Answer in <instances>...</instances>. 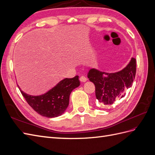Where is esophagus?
I'll return each mask as SVG.
<instances>
[{"instance_id":"34e87169","label":"esophagus","mask_w":155,"mask_h":155,"mask_svg":"<svg viewBox=\"0 0 155 155\" xmlns=\"http://www.w3.org/2000/svg\"><path fill=\"white\" fill-rule=\"evenodd\" d=\"M79 81H80L81 82H85L87 81V78L85 76H82L79 78Z\"/></svg>"}]
</instances>
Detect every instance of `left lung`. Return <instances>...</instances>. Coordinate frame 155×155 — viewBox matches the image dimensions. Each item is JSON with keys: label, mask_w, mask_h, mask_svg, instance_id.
I'll list each match as a JSON object with an SVG mask.
<instances>
[{"label": "left lung", "mask_w": 155, "mask_h": 155, "mask_svg": "<svg viewBox=\"0 0 155 155\" xmlns=\"http://www.w3.org/2000/svg\"><path fill=\"white\" fill-rule=\"evenodd\" d=\"M137 70V60L132 58L129 63L121 71L105 73L92 68L88 73V78L95 85L96 97L104 105L113 104L119 97L125 95V91L131 87Z\"/></svg>", "instance_id": "left-lung-1"}]
</instances>
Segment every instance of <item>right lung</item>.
<instances>
[{"label": "right lung", "mask_w": 155, "mask_h": 155, "mask_svg": "<svg viewBox=\"0 0 155 155\" xmlns=\"http://www.w3.org/2000/svg\"><path fill=\"white\" fill-rule=\"evenodd\" d=\"M79 85L78 76H76L63 79L43 95H28L18 88L28 104L37 113L47 118H54L61 115L67 109L70 93Z\"/></svg>", "instance_id": "1"}]
</instances>
